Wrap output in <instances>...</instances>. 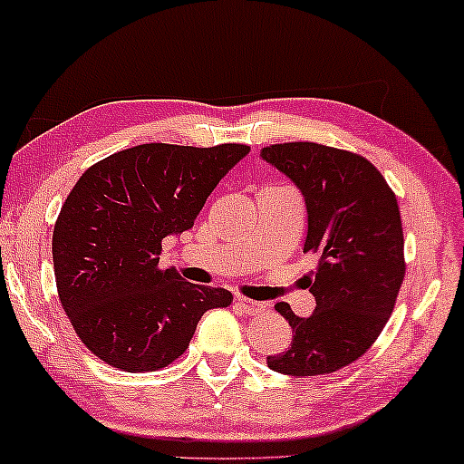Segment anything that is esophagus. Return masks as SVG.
<instances>
[{
  "label": "esophagus",
  "instance_id": "esophagus-1",
  "mask_svg": "<svg viewBox=\"0 0 464 464\" xmlns=\"http://www.w3.org/2000/svg\"><path fill=\"white\" fill-rule=\"evenodd\" d=\"M237 306L243 313H246V315H260V313L268 309L266 303H257V300H251V298H238Z\"/></svg>",
  "mask_w": 464,
  "mask_h": 464
}]
</instances>
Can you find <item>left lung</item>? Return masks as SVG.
<instances>
[{
	"label": "left lung",
	"mask_w": 464,
	"mask_h": 464,
	"mask_svg": "<svg viewBox=\"0 0 464 464\" xmlns=\"http://www.w3.org/2000/svg\"><path fill=\"white\" fill-rule=\"evenodd\" d=\"M260 158L303 194L309 221L303 251L317 257V268L304 276L315 311L298 317L290 304L276 303L294 339L266 362L284 375H326L362 356L394 309L405 279L399 204L362 155L284 142L264 147Z\"/></svg>",
	"instance_id": "left-lung-1"
}]
</instances>
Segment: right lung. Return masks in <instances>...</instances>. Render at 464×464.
Listing matches in <instances>:
<instances>
[{
  "instance_id": "right-lung-1",
  "label": "right lung",
  "mask_w": 464,
  "mask_h": 464,
  "mask_svg": "<svg viewBox=\"0 0 464 464\" xmlns=\"http://www.w3.org/2000/svg\"><path fill=\"white\" fill-rule=\"evenodd\" d=\"M246 153V144H138L76 180L53 230L55 281L76 334L106 364L164 369L188 350L204 313L232 303L224 287L161 268L160 254Z\"/></svg>"
}]
</instances>
